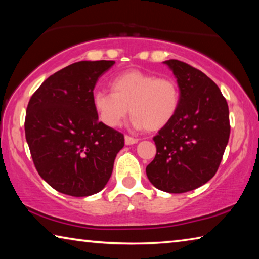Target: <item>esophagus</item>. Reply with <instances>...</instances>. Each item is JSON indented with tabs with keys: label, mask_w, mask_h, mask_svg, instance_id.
<instances>
[{
	"label": "esophagus",
	"mask_w": 259,
	"mask_h": 259,
	"mask_svg": "<svg viewBox=\"0 0 259 259\" xmlns=\"http://www.w3.org/2000/svg\"><path fill=\"white\" fill-rule=\"evenodd\" d=\"M124 143H125V145H133V144L138 143V138H134V137H131V136H125Z\"/></svg>",
	"instance_id": "34e87169"
}]
</instances>
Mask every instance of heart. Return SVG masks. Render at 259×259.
I'll return each instance as SVG.
<instances>
[{
  "label": "heart",
  "instance_id": "heart-1",
  "mask_svg": "<svg viewBox=\"0 0 259 259\" xmlns=\"http://www.w3.org/2000/svg\"><path fill=\"white\" fill-rule=\"evenodd\" d=\"M112 93L95 90L93 105L100 121L117 128L129 108L137 128L160 130L174 119L181 104V93L172 77H156L138 69L121 73L109 82Z\"/></svg>",
  "mask_w": 259,
  "mask_h": 259
}]
</instances>
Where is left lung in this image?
<instances>
[{
  "label": "left lung",
  "instance_id": "8db88e82",
  "mask_svg": "<svg viewBox=\"0 0 259 259\" xmlns=\"http://www.w3.org/2000/svg\"><path fill=\"white\" fill-rule=\"evenodd\" d=\"M177 78L181 104L153 140L156 155L146 175L156 188L185 193L209 182L230 138L229 105L211 78L184 61H164Z\"/></svg>",
  "mask_w": 259,
  "mask_h": 259
}]
</instances>
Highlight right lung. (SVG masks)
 <instances>
[{"mask_svg": "<svg viewBox=\"0 0 259 259\" xmlns=\"http://www.w3.org/2000/svg\"><path fill=\"white\" fill-rule=\"evenodd\" d=\"M115 61H77L56 72L29 99L25 135L40 176L63 194L89 196L103 190L124 136L98 121L93 94Z\"/></svg>", "mask_w": 259, "mask_h": 259, "instance_id": "obj_1", "label": "right lung"}]
</instances>
